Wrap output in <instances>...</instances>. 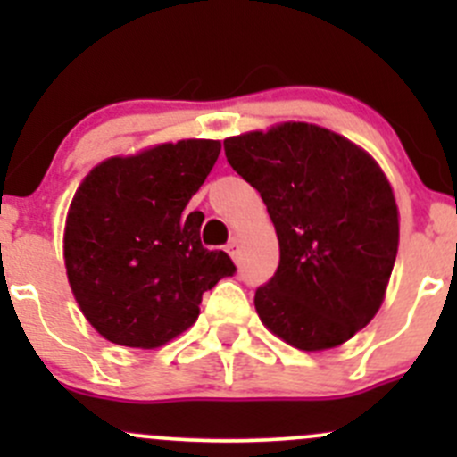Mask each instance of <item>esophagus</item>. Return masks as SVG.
Masks as SVG:
<instances>
[{"instance_id":"esophagus-1","label":"esophagus","mask_w":457,"mask_h":457,"mask_svg":"<svg viewBox=\"0 0 457 457\" xmlns=\"http://www.w3.org/2000/svg\"><path fill=\"white\" fill-rule=\"evenodd\" d=\"M228 252H229V256L234 258V261H241V245H238V241L237 238H232V241L228 243Z\"/></svg>"}]
</instances>
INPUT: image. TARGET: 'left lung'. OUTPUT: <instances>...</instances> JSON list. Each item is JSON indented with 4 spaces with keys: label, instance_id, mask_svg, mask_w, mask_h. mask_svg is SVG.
<instances>
[{
    "label": "left lung",
    "instance_id": "left-lung-1",
    "mask_svg": "<svg viewBox=\"0 0 457 457\" xmlns=\"http://www.w3.org/2000/svg\"><path fill=\"white\" fill-rule=\"evenodd\" d=\"M261 192L280 245L256 289L261 320L303 352L343 345L376 316L398 254V207L376 161L340 135L283 123L223 141Z\"/></svg>",
    "mask_w": 457,
    "mask_h": 457
}]
</instances>
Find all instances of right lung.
<instances>
[{"instance_id":"obj_1","label":"right lung","mask_w":457,"mask_h":457,"mask_svg":"<svg viewBox=\"0 0 457 457\" xmlns=\"http://www.w3.org/2000/svg\"><path fill=\"white\" fill-rule=\"evenodd\" d=\"M220 143L187 139L96 165L71 203L63 256L72 294L110 343L154 349L199 318L203 292L237 265L183 214Z\"/></svg>"}]
</instances>
